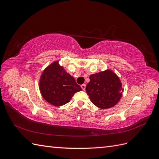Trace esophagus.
Returning <instances> with one entry per match:
<instances>
[{
	"label": "esophagus",
	"instance_id": "obj_1",
	"mask_svg": "<svg viewBox=\"0 0 159 159\" xmlns=\"http://www.w3.org/2000/svg\"><path fill=\"white\" fill-rule=\"evenodd\" d=\"M85 86H86L85 84H82V85H81V88L83 90H85Z\"/></svg>",
	"mask_w": 159,
	"mask_h": 159
}]
</instances>
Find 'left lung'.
<instances>
[{"mask_svg":"<svg viewBox=\"0 0 159 159\" xmlns=\"http://www.w3.org/2000/svg\"><path fill=\"white\" fill-rule=\"evenodd\" d=\"M89 79L85 90L95 106L106 109L119 102L123 89L119 77L114 72L107 70L91 75Z\"/></svg>","mask_w":159,"mask_h":159,"instance_id":"left-lung-1","label":"left lung"}]
</instances>
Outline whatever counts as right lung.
<instances>
[{"label": "right lung", "instance_id": "1", "mask_svg": "<svg viewBox=\"0 0 159 159\" xmlns=\"http://www.w3.org/2000/svg\"><path fill=\"white\" fill-rule=\"evenodd\" d=\"M39 88L43 98L56 107L68 103L76 92L82 90L58 61L53 62L42 72Z\"/></svg>", "mask_w": 159, "mask_h": 159}]
</instances>
